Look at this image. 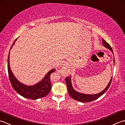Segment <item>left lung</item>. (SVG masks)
<instances>
[{
  "mask_svg": "<svg viewBox=\"0 0 125 125\" xmlns=\"http://www.w3.org/2000/svg\"><path fill=\"white\" fill-rule=\"evenodd\" d=\"M103 44L105 47H106L107 48H108L113 53L112 48L111 47L110 45H109L108 43L105 40L103 39ZM114 63L115 62V60H114ZM112 79V78H111V80L109 81V82L108 84V85L106 86V87L104 89V90L98 94H83V93H81L79 92H78L74 90L72 83H71V76H69V77H66L65 80H66V85H67V90H68V92L70 96L72 99H74L75 100H77L78 101L80 102H83V103H88V102H91L92 101L94 100H96L98 98H99L100 96H101L102 95L104 94L107 90H108L109 86L111 85Z\"/></svg>",
  "mask_w": 125,
  "mask_h": 125,
  "instance_id": "left-lung-1",
  "label": "left lung"
}]
</instances>
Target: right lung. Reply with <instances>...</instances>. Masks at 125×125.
I'll use <instances>...</instances> for the list:
<instances>
[{"instance_id":"1","label":"right lung","mask_w":125,"mask_h":125,"mask_svg":"<svg viewBox=\"0 0 125 125\" xmlns=\"http://www.w3.org/2000/svg\"><path fill=\"white\" fill-rule=\"evenodd\" d=\"M17 39L14 40L12 45L11 49L13 46L15 44ZM7 70H8L9 77L12 87L17 92L24 98L36 100V99L45 97L49 94L51 89V83L50 75L51 73L54 72L55 69L49 71L43 78V79L33 86H27L20 83L14 77L10 66V52L7 59Z\"/></svg>"}]
</instances>
